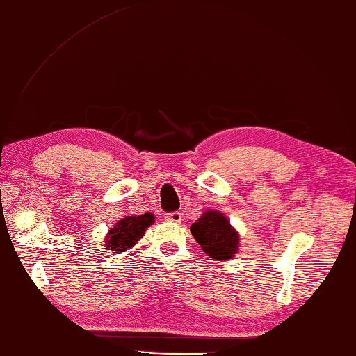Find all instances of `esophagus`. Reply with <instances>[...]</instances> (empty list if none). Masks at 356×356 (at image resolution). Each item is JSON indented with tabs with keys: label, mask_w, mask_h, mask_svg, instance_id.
Instances as JSON below:
<instances>
[{
	"label": "esophagus",
	"mask_w": 356,
	"mask_h": 356,
	"mask_svg": "<svg viewBox=\"0 0 356 356\" xmlns=\"http://www.w3.org/2000/svg\"><path fill=\"white\" fill-rule=\"evenodd\" d=\"M165 220L169 223H181L182 220V214L178 213V211H175V213H169L165 216Z\"/></svg>",
	"instance_id": "esophagus-1"
}]
</instances>
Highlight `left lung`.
I'll list each match as a JSON object with an SVG mask.
<instances>
[{
  "instance_id": "1",
  "label": "left lung",
  "mask_w": 356,
  "mask_h": 356,
  "mask_svg": "<svg viewBox=\"0 0 356 356\" xmlns=\"http://www.w3.org/2000/svg\"><path fill=\"white\" fill-rule=\"evenodd\" d=\"M190 232L202 250L214 261H229L239 250L238 230L230 225L222 211L207 209L190 226Z\"/></svg>"
}]
</instances>
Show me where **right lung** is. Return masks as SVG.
Instances as JSON below:
<instances>
[{
    "mask_svg": "<svg viewBox=\"0 0 356 356\" xmlns=\"http://www.w3.org/2000/svg\"><path fill=\"white\" fill-rule=\"evenodd\" d=\"M156 222L154 214L147 213L140 216H126L109 229L104 238V247L112 253H121L136 245L145 235V230Z\"/></svg>",
    "mask_w": 356,
    "mask_h": 356,
    "instance_id": "obj_1",
    "label": "right lung"
}]
</instances>
